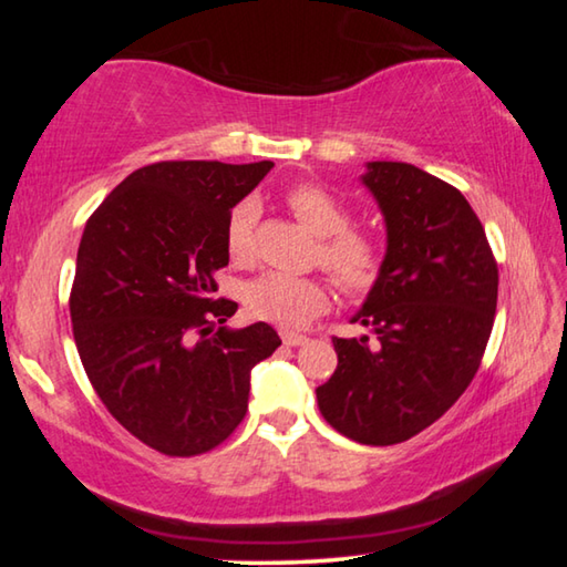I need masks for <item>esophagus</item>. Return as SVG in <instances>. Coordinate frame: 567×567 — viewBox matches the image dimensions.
Masks as SVG:
<instances>
[{
	"instance_id": "1",
	"label": "esophagus",
	"mask_w": 567,
	"mask_h": 567,
	"mask_svg": "<svg viewBox=\"0 0 567 567\" xmlns=\"http://www.w3.org/2000/svg\"><path fill=\"white\" fill-rule=\"evenodd\" d=\"M282 342L287 344V348H297V344H305L307 338H305V334H300V332L285 330V332H282Z\"/></svg>"
}]
</instances>
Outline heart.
Returning <instances> with one entry per match:
<instances>
[{
  "mask_svg": "<svg viewBox=\"0 0 567 567\" xmlns=\"http://www.w3.org/2000/svg\"><path fill=\"white\" fill-rule=\"evenodd\" d=\"M287 205L305 227L322 237L318 247L320 265L344 292H364L378 282L385 262V247L372 233L350 227L352 213L342 199L322 185H297L287 192ZM260 207L255 199H243L227 217L225 245L235 262H247L252 255V235ZM328 287L318 277L287 272H265L243 287V302L257 320L305 324L328 307Z\"/></svg>",
  "mask_w": 567,
  "mask_h": 567,
  "instance_id": "obj_1",
  "label": "heart"
}]
</instances>
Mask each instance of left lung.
Instances as JSON below:
<instances>
[{"mask_svg": "<svg viewBox=\"0 0 567 567\" xmlns=\"http://www.w3.org/2000/svg\"><path fill=\"white\" fill-rule=\"evenodd\" d=\"M362 185L385 217L378 282L352 322L375 338H332L338 370L322 417L362 445L405 443L455 405L483 360L497 265L467 199L408 162H368Z\"/></svg>", "mask_w": 567, "mask_h": 567, "instance_id": "8db88e82", "label": "left lung"}]
</instances>
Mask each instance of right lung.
<instances>
[{"instance_id":"obj_1","label":"right lung","mask_w":567,"mask_h":567,"mask_svg":"<svg viewBox=\"0 0 567 567\" xmlns=\"http://www.w3.org/2000/svg\"><path fill=\"white\" fill-rule=\"evenodd\" d=\"M272 162L185 159L134 169L94 209L76 252L72 332L84 372L124 430L157 453H207L235 433L249 372L280 348L267 322L219 328L225 225Z\"/></svg>"}]
</instances>
